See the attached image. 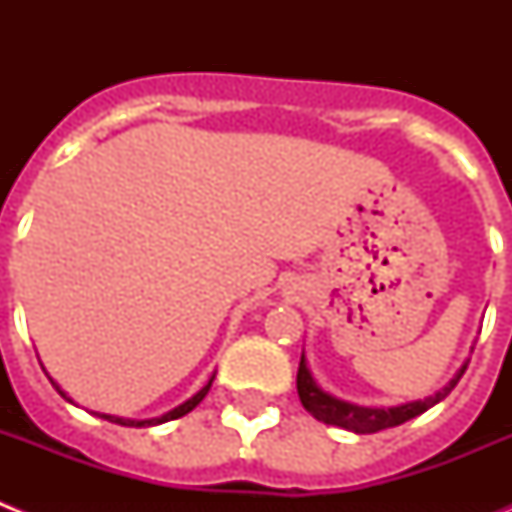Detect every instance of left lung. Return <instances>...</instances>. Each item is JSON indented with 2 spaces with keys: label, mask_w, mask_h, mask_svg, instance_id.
Returning <instances> with one entry per match:
<instances>
[{
  "label": "left lung",
  "mask_w": 512,
  "mask_h": 512,
  "mask_svg": "<svg viewBox=\"0 0 512 512\" xmlns=\"http://www.w3.org/2000/svg\"><path fill=\"white\" fill-rule=\"evenodd\" d=\"M467 364L459 366V372L449 379V384H443L441 390L431 397H423V400L405 402V405H395V408H366V405H356V402L341 400V397L330 395L315 382L310 366H307L305 351H302L300 369H297V395H300L302 408L312 415V418L323 420L328 425H338V428H346V431L354 433H377L384 428H395V425L405 423L410 418H418L420 413L431 410L433 405L443 400L456 387V382L461 379V374L467 372Z\"/></svg>",
  "instance_id": "obj_1"
}]
</instances>
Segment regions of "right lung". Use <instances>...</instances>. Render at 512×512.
<instances>
[{"label":"right lung","instance_id":"1","mask_svg":"<svg viewBox=\"0 0 512 512\" xmlns=\"http://www.w3.org/2000/svg\"><path fill=\"white\" fill-rule=\"evenodd\" d=\"M48 379H51V384H53V387H56V390H58V395H61L63 400L74 402V400H71L69 395H66V392L61 390V387H58V382H53V377H48ZM212 379H215V374H212V377H210V382H207L205 387H202V390L197 392V395H192V397H189L187 402H182V405H179V408L169 410V413H164V415H161V418L133 420V418H117V415H107V413H94V415H99V418L110 420V423H117V425H130V428H148V425H158V423H166V420H176V418H182V415L192 413V410L197 408V405H200L202 400H205V395H207V392H210V387H212Z\"/></svg>","mask_w":512,"mask_h":512}]
</instances>
